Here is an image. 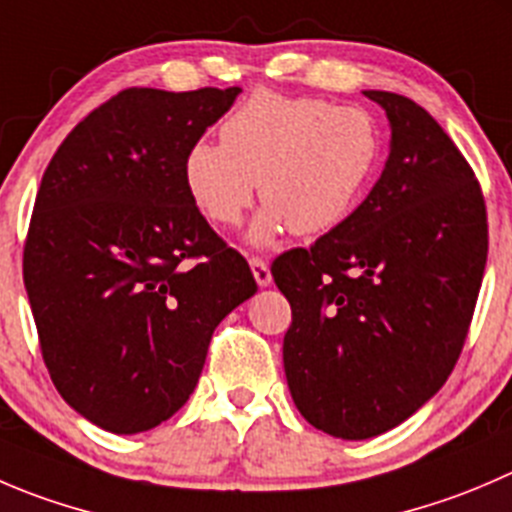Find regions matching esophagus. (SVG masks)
<instances>
[{
	"instance_id": "esophagus-1",
	"label": "esophagus",
	"mask_w": 512,
	"mask_h": 512,
	"mask_svg": "<svg viewBox=\"0 0 512 512\" xmlns=\"http://www.w3.org/2000/svg\"><path fill=\"white\" fill-rule=\"evenodd\" d=\"M250 267H252V275H255L257 285H260V287L270 285L272 272H270V265H267L262 257H250Z\"/></svg>"
}]
</instances>
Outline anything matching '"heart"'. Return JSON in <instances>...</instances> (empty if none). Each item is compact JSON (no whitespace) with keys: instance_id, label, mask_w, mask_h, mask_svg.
<instances>
[{"instance_id":"heart-1","label":"heart","mask_w":512,"mask_h":512,"mask_svg":"<svg viewBox=\"0 0 512 512\" xmlns=\"http://www.w3.org/2000/svg\"><path fill=\"white\" fill-rule=\"evenodd\" d=\"M220 142L197 140L182 160L192 205L207 222L235 227L255 200L267 202L250 240L335 230L360 197L380 155V132L365 109L322 99L255 92L220 124Z\"/></svg>"}]
</instances>
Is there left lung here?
<instances>
[{
	"instance_id": "1",
	"label": "left lung",
	"mask_w": 512,
	"mask_h": 512,
	"mask_svg": "<svg viewBox=\"0 0 512 512\" xmlns=\"http://www.w3.org/2000/svg\"><path fill=\"white\" fill-rule=\"evenodd\" d=\"M365 97L393 132L380 180L310 250L272 262L292 307L282 342L292 400L342 440L395 428L443 388L488 260L483 192L455 142L413 99Z\"/></svg>"
}]
</instances>
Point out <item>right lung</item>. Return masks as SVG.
Segmentation results:
<instances>
[{"instance_id":"1","label":"right lung","mask_w":512,"mask_h":512,"mask_svg":"<svg viewBox=\"0 0 512 512\" xmlns=\"http://www.w3.org/2000/svg\"><path fill=\"white\" fill-rule=\"evenodd\" d=\"M240 92L124 89L44 170L22 262L39 350L59 395L109 433L170 420L215 327L257 292L182 180L185 152Z\"/></svg>"}]
</instances>
